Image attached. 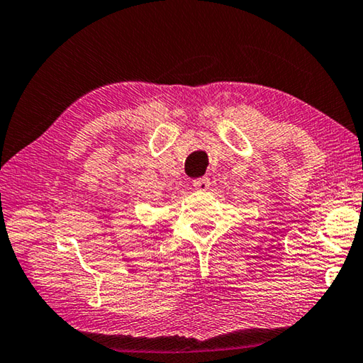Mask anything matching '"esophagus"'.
<instances>
[{
    "mask_svg": "<svg viewBox=\"0 0 363 363\" xmlns=\"http://www.w3.org/2000/svg\"><path fill=\"white\" fill-rule=\"evenodd\" d=\"M192 186L195 190H199V192H206V190L210 189V179H208V177H200V179H195L192 182Z\"/></svg>",
    "mask_w": 363,
    "mask_h": 363,
    "instance_id": "34e87169",
    "label": "esophagus"
}]
</instances>
